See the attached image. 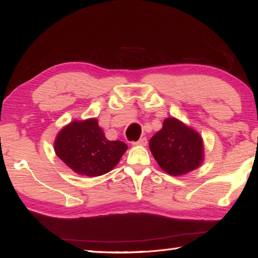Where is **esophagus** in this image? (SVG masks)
Returning a JSON list of instances; mask_svg holds the SVG:
<instances>
[{
    "label": "esophagus",
    "instance_id": "esophagus-1",
    "mask_svg": "<svg viewBox=\"0 0 258 258\" xmlns=\"http://www.w3.org/2000/svg\"><path fill=\"white\" fill-rule=\"evenodd\" d=\"M147 143H148L147 138H141L139 141L133 142V144H135V145H147Z\"/></svg>",
    "mask_w": 258,
    "mask_h": 258
}]
</instances>
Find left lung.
<instances>
[{
	"label": "left lung",
	"instance_id": "left-lung-1",
	"mask_svg": "<svg viewBox=\"0 0 258 258\" xmlns=\"http://www.w3.org/2000/svg\"><path fill=\"white\" fill-rule=\"evenodd\" d=\"M149 145L158 165L172 176L185 175L203 161L201 135L174 117L163 120L162 128L153 135Z\"/></svg>",
	"mask_w": 258,
	"mask_h": 258
}]
</instances>
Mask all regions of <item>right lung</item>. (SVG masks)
Listing matches in <instances>:
<instances>
[{
	"instance_id": "add662e5",
	"label": "right lung",
	"mask_w": 258,
	"mask_h": 258,
	"mask_svg": "<svg viewBox=\"0 0 258 258\" xmlns=\"http://www.w3.org/2000/svg\"><path fill=\"white\" fill-rule=\"evenodd\" d=\"M54 149L60 160L77 174L97 177L113 169L127 145L107 140L98 120L90 118L74 120L60 130Z\"/></svg>"
}]
</instances>
